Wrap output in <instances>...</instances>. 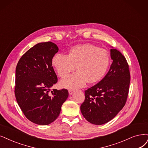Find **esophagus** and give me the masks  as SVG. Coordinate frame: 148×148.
<instances>
[{
	"label": "esophagus",
	"mask_w": 148,
	"mask_h": 148,
	"mask_svg": "<svg viewBox=\"0 0 148 148\" xmlns=\"http://www.w3.org/2000/svg\"><path fill=\"white\" fill-rule=\"evenodd\" d=\"M68 92H69V94L70 95H73V92H74L73 90H68Z\"/></svg>",
	"instance_id": "esophagus-1"
}]
</instances>
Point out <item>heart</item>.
Returning a JSON list of instances; mask_svg holds the SVG:
<instances>
[{
  "instance_id": "b5f03b06",
  "label": "heart",
  "mask_w": 148,
  "mask_h": 148,
  "mask_svg": "<svg viewBox=\"0 0 148 148\" xmlns=\"http://www.w3.org/2000/svg\"><path fill=\"white\" fill-rule=\"evenodd\" d=\"M110 58L107 51L91 44L75 46L68 54L56 53L52 64L61 78L77 71L60 82V86L67 89H78L87 82L95 84L101 80L108 70Z\"/></svg>"
}]
</instances>
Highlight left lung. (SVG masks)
<instances>
[{"label":"left lung","instance_id":"8db88e82","mask_svg":"<svg viewBox=\"0 0 148 148\" xmlns=\"http://www.w3.org/2000/svg\"><path fill=\"white\" fill-rule=\"evenodd\" d=\"M113 62L99 83L85 91L80 106L84 117L91 124L102 125L116 116L124 107L129 93L130 75L127 60L115 49H110Z\"/></svg>","mask_w":148,"mask_h":148}]
</instances>
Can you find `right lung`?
<instances>
[{
    "label": "right lung",
    "instance_id": "add662e5",
    "mask_svg": "<svg viewBox=\"0 0 148 148\" xmlns=\"http://www.w3.org/2000/svg\"><path fill=\"white\" fill-rule=\"evenodd\" d=\"M58 51L52 42L38 43L21 57L16 66V101L25 117L36 124L53 122L69 95L66 89L51 90L58 80L52 66Z\"/></svg>",
    "mask_w": 148,
    "mask_h": 148
}]
</instances>
